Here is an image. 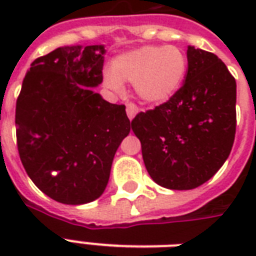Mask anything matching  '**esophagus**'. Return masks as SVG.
<instances>
[{"mask_svg": "<svg viewBox=\"0 0 256 256\" xmlns=\"http://www.w3.org/2000/svg\"><path fill=\"white\" fill-rule=\"evenodd\" d=\"M126 112H128V120H134V116L140 112V108H138V106L134 104H126Z\"/></svg>", "mask_w": 256, "mask_h": 256, "instance_id": "esophagus-1", "label": "esophagus"}]
</instances>
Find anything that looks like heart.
Returning <instances> with one entry per match:
<instances>
[{
  "instance_id": "1",
  "label": "heart",
  "mask_w": 256,
  "mask_h": 256,
  "mask_svg": "<svg viewBox=\"0 0 256 256\" xmlns=\"http://www.w3.org/2000/svg\"><path fill=\"white\" fill-rule=\"evenodd\" d=\"M187 70L184 54L174 46H140L114 60L104 81L112 92H124V81L134 84L136 96L150 104L168 102L182 85Z\"/></svg>"
}]
</instances>
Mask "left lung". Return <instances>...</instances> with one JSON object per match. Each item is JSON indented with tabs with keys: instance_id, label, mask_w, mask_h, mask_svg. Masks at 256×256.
Segmentation results:
<instances>
[{
	"instance_id": "8db88e82",
	"label": "left lung",
	"mask_w": 256,
	"mask_h": 256,
	"mask_svg": "<svg viewBox=\"0 0 256 256\" xmlns=\"http://www.w3.org/2000/svg\"><path fill=\"white\" fill-rule=\"evenodd\" d=\"M184 84L132 128L152 179L170 190L207 182L230 156L236 128V82L215 54L187 48Z\"/></svg>"
}]
</instances>
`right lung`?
Returning a JSON list of instances; mask_svg holds the SVG:
<instances>
[{"label": "right lung", "instance_id": "add662e5", "mask_svg": "<svg viewBox=\"0 0 256 256\" xmlns=\"http://www.w3.org/2000/svg\"><path fill=\"white\" fill-rule=\"evenodd\" d=\"M104 45L62 46L32 62L16 106L20 158L54 200L84 204L108 186L112 160L130 132L124 104L92 92L102 84Z\"/></svg>", "mask_w": 256, "mask_h": 256}]
</instances>
